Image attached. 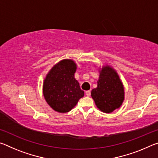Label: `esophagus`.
<instances>
[{
  "instance_id": "1",
  "label": "esophagus",
  "mask_w": 158,
  "mask_h": 158,
  "mask_svg": "<svg viewBox=\"0 0 158 158\" xmlns=\"http://www.w3.org/2000/svg\"><path fill=\"white\" fill-rule=\"evenodd\" d=\"M85 95L87 96H90V90H87V91H85Z\"/></svg>"
}]
</instances>
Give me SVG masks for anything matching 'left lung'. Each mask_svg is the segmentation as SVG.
<instances>
[{
    "instance_id": "1",
    "label": "left lung",
    "mask_w": 158,
    "mask_h": 158,
    "mask_svg": "<svg viewBox=\"0 0 158 158\" xmlns=\"http://www.w3.org/2000/svg\"><path fill=\"white\" fill-rule=\"evenodd\" d=\"M124 93L123 85L116 70L109 65L102 67L98 87L91 91L97 107L105 113H111L121 106Z\"/></svg>"
}]
</instances>
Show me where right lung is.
<instances>
[{"label":"right lung","instance_id":"right-lung-1","mask_svg":"<svg viewBox=\"0 0 158 158\" xmlns=\"http://www.w3.org/2000/svg\"><path fill=\"white\" fill-rule=\"evenodd\" d=\"M77 65L70 59L60 60L47 74L43 84V95L48 105L56 111H71L84 97V92L74 78Z\"/></svg>","mask_w":158,"mask_h":158}]
</instances>
